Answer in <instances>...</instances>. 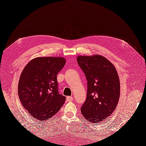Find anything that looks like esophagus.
Returning <instances> with one entry per match:
<instances>
[{"instance_id":"obj_1","label":"esophagus","mask_w":146,"mask_h":146,"mask_svg":"<svg viewBox=\"0 0 146 146\" xmlns=\"http://www.w3.org/2000/svg\"><path fill=\"white\" fill-rule=\"evenodd\" d=\"M66 100L68 101H72L73 100V97L72 96H67Z\"/></svg>"}]
</instances>
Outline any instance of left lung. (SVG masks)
<instances>
[{"label":"left lung","mask_w":146,"mask_h":146,"mask_svg":"<svg viewBox=\"0 0 146 146\" xmlns=\"http://www.w3.org/2000/svg\"><path fill=\"white\" fill-rule=\"evenodd\" d=\"M78 65L87 80V96L81 108L85 119L93 123L103 121L115 109L120 85L115 66L100 54L78 56Z\"/></svg>","instance_id":"8db88e82"}]
</instances>
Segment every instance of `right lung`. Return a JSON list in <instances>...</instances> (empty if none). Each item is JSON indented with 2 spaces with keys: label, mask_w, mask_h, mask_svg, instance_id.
<instances>
[{
  "label": "right lung",
  "mask_w": 146,
  "mask_h": 146,
  "mask_svg": "<svg viewBox=\"0 0 146 146\" xmlns=\"http://www.w3.org/2000/svg\"><path fill=\"white\" fill-rule=\"evenodd\" d=\"M66 64L63 57H37L23 69L18 93L25 109L40 122L55 115L65 102L58 93L57 74Z\"/></svg>",
  "instance_id": "1"
}]
</instances>
